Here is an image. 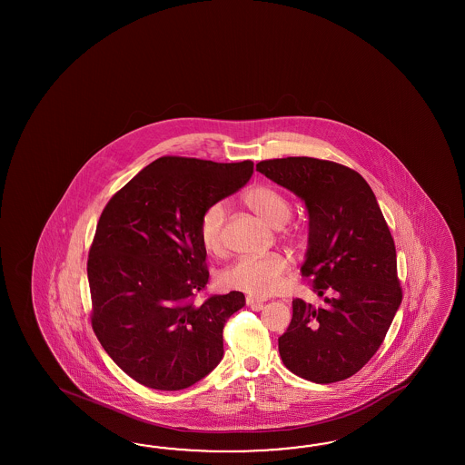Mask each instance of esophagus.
<instances>
[{
  "label": "esophagus",
  "mask_w": 465,
  "mask_h": 465,
  "mask_svg": "<svg viewBox=\"0 0 465 465\" xmlns=\"http://www.w3.org/2000/svg\"><path fill=\"white\" fill-rule=\"evenodd\" d=\"M245 302H247V305H249V307L259 310L262 309V305H264V302H266V300H262V298H257V296L249 295L247 298H245Z\"/></svg>",
  "instance_id": "1"
}]
</instances>
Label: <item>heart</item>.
Segmentation results:
<instances>
[{"label": "heart", "mask_w": 465, "mask_h": 465, "mask_svg": "<svg viewBox=\"0 0 465 465\" xmlns=\"http://www.w3.org/2000/svg\"><path fill=\"white\" fill-rule=\"evenodd\" d=\"M243 204L268 225L280 228L292 218V204L278 189L257 183L249 187ZM225 206L213 203L199 216V239L203 247L212 253H220L225 237ZM288 271V261L282 253L271 252L255 257H240L220 272V282L226 290H237L252 296H268L282 286V278Z\"/></svg>", "instance_id": "obj_1"}]
</instances>
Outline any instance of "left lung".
Segmentation results:
<instances>
[{
    "label": "left lung",
    "mask_w": 465,
    "mask_h": 465,
    "mask_svg": "<svg viewBox=\"0 0 465 465\" xmlns=\"http://www.w3.org/2000/svg\"><path fill=\"white\" fill-rule=\"evenodd\" d=\"M300 197L309 212V249L302 276L324 298L293 300L278 339L284 366L315 383L350 379L379 351L402 302L394 239L371 187L356 170L310 156L255 165Z\"/></svg>",
    "instance_id": "1"
}]
</instances>
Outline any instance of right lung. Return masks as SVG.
Returning <instances> with one entry per match:
<instances>
[{"mask_svg":"<svg viewBox=\"0 0 465 465\" xmlns=\"http://www.w3.org/2000/svg\"><path fill=\"white\" fill-rule=\"evenodd\" d=\"M251 160L162 156L119 189L100 214L86 272L92 327L133 381L183 391L223 358V327L240 292L194 303L210 272L199 216L252 177Z\"/></svg>","mask_w":465,"mask_h":465,"instance_id":"obj_1","label":"right lung"}]
</instances>
